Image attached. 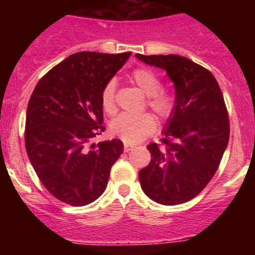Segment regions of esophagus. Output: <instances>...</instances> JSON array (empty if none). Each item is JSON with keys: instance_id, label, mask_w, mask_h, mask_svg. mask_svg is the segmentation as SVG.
<instances>
[{"instance_id": "esophagus-1", "label": "esophagus", "mask_w": 255, "mask_h": 255, "mask_svg": "<svg viewBox=\"0 0 255 255\" xmlns=\"http://www.w3.org/2000/svg\"><path fill=\"white\" fill-rule=\"evenodd\" d=\"M132 148H134V145H131V144H125V145H124V150H125V152H129Z\"/></svg>"}]
</instances>
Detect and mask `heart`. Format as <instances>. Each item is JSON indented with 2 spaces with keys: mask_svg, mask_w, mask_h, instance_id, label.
I'll list each match as a JSON object with an SVG mask.
<instances>
[{
  "mask_svg": "<svg viewBox=\"0 0 255 255\" xmlns=\"http://www.w3.org/2000/svg\"><path fill=\"white\" fill-rule=\"evenodd\" d=\"M131 80L145 96H148V106L159 119L167 120L175 112V96L162 91V83L153 71L148 69H136L132 71ZM101 105L103 111L112 115L116 111V83L108 82L101 92ZM155 129L154 117L149 114L130 115L121 114L110 124L112 135L120 138L128 144H135L145 139Z\"/></svg>",
  "mask_w": 255,
  "mask_h": 255,
  "instance_id": "1",
  "label": "heart"
}]
</instances>
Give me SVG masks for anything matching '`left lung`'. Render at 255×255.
I'll return each instance as SVG.
<instances>
[{
  "label": "left lung",
  "instance_id": "left-lung-1",
  "mask_svg": "<svg viewBox=\"0 0 255 255\" xmlns=\"http://www.w3.org/2000/svg\"><path fill=\"white\" fill-rule=\"evenodd\" d=\"M135 57L167 73L176 107L163 130V145H148L152 159L139 172L143 191L164 206L197 197L217 171L230 138L229 114L211 71L177 55Z\"/></svg>",
  "mask_w": 255,
  "mask_h": 255
}]
</instances>
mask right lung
<instances>
[{"label": "right lung", "mask_w": 255, "mask_h": 255, "mask_svg": "<svg viewBox=\"0 0 255 255\" xmlns=\"http://www.w3.org/2000/svg\"><path fill=\"white\" fill-rule=\"evenodd\" d=\"M130 55L74 53L49 70L31 93L26 153L44 188L64 203L82 207L98 199L123 153L119 139L88 143L106 129L101 92Z\"/></svg>", "instance_id": "obj_1"}]
</instances>
